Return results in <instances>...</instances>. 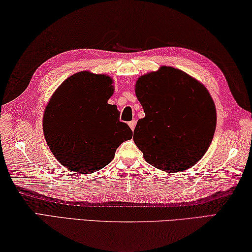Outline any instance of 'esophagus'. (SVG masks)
Listing matches in <instances>:
<instances>
[{"mask_svg":"<svg viewBox=\"0 0 252 252\" xmlns=\"http://www.w3.org/2000/svg\"><path fill=\"white\" fill-rule=\"evenodd\" d=\"M128 126L130 127L131 130H134V129H135V126H136V122H135V121L129 122V123H128Z\"/></svg>","mask_w":252,"mask_h":252,"instance_id":"obj_1","label":"esophagus"}]
</instances>
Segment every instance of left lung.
Here are the masks:
<instances>
[{"label": "left lung", "instance_id": "left-lung-1", "mask_svg": "<svg viewBox=\"0 0 252 252\" xmlns=\"http://www.w3.org/2000/svg\"><path fill=\"white\" fill-rule=\"evenodd\" d=\"M135 94L144 108L134 142L157 169L183 171L209 148L217 124L214 99L196 78L171 66L137 78Z\"/></svg>", "mask_w": 252, "mask_h": 252}]
</instances>
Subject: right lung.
Listing matches in <instances>:
<instances>
[{
  "instance_id": "1",
  "label": "right lung",
  "mask_w": 252,
  "mask_h": 252,
  "mask_svg": "<svg viewBox=\"0 0 252 252\" xmlns=\"http://www.w3.org/2000/svg\"><path fill=\"white\" fill-rule=\"evenodd\" d=\"M114 81L83 70L66 78L53 93L43 114L44 137L60 164L78 174L104 168L133 131L119 122L116 105L107 101Z\"/></svg>"
}]
</instances>
